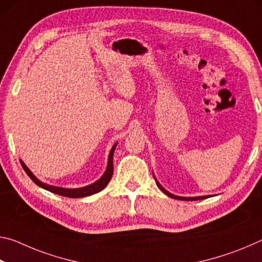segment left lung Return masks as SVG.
Wrapping results in <instances>:
<instances>
[{
    "label": "left lung",
    "instance_id": "left-lung-1",
    "mask_svg": "<svg viewBox=\"0 0 262 262\" xmlns=\"http://www.w3.org/2000/svg\"><path fill=\"white\" fill-rule=\"evenodd\" d=\"M156 180V179H155ZM156 184H157V186H158V188L162 190L163 193H165L167 196H170V198H172V199H177V200H183V201H195V200H202V199H207L208 196H198V198H181V196H176V195H173V194H171V193H168L166 189H164L161 185H159L158 183H157V180H156Z\"/></svg>",
    "mask_w": 262,
    "mask_h": 262
}]
</instances>
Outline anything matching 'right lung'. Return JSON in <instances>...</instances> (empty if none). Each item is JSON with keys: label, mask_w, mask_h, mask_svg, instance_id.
Returning <instances> with one entry per match:
<instances>
[{"label": "right lung", "mask_w": 262, "mask_h": 262, "mask_svg": "<svg viewBox=\"0 0 262 262\" xmlns=\"http://www.w3.org/2000/svg\"><path fill=\"white\" fill-rule=\"evenodd\" d=\"M115 147H117V144L114 145L111 150L110 152V156H108V164H107V168H106L104 176L101 177V178L96 181L92 185H89L86 187H82V188H74V189H69V188H61V187H55V186H50V185H46L41 183L40 180H38L32 174V172H31L28 167H26L25 164L23 162H20L21 166H23L24 171L28 173V176L30 177L31 179H32L33 183L35 185L40 186L41 188L43 189H47L50 190L52 193H55V194H59L62 195V196H67V198H84V196H89V195H92V194H96L100 192L101 189H104L106 187V185L110 183L111 178H112V174H113V154H114V150Z\"/></svg>", "instance_id": "right-lung-1"}]
</instances>
